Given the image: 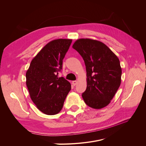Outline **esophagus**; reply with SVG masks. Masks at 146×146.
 Masks as SVG:
<instances>
[{
	"mask_svg": "<svg viewBox=\"0 0 146 146\" xmlns=\"http://www.w3.org/2000/svg\"><path fill=\"white\" fill-rule=\"evenodd\" d=\"M72 84H73V85L74 86H76L77 84V80H74V81H72Z\"/></svg>",
	"mask_w": 146,
	"mask_h": 146,
	"instance_id": "esophagus-1",
	"label": "esophagus"
}]
</instances>
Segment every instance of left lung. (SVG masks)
I'll list each match as a JSON object with an SVG mask.
<instances>
[{
	"instance_id": "left-lung-1",
	"label": "left lung",
	"mask_w": 146,
	"mask_h": 146,
	"mask_svg": "<svg viewBox=\"0 0 146 146\" xmlns=\"http://www.w3.org/2000/svg\"><path fill=\"white\" fill-rule=\"evenodd\" d=\"M85 61L87 87L82 94L90 107L100 109L107 106L121 82L122 69L117 56L99 41L79 39L74 43Z\"/></svg>"
}]
</instances>
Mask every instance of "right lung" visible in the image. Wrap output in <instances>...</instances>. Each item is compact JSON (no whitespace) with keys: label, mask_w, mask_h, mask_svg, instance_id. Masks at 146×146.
Returning a JSON list of instances; mask_svg holds the SVG:
<instances>
[{"label":"right lung","mask_w":146,"mask_h":146,"mask_svg":"<svg viewBox=\"0 0 146 146\" xmlns=\"http://www.w3.org/2000/svg\"><path fill=\"white\" fill-rule=\"evenodd\" d=\"M72 39H58L44 47L31 61L26 72V85L31 99L47 115L58 114L71 89L64 77H58L63 60Z\"/></svg>","instance_id":"obj_1"}]
</instances>
